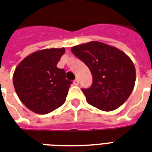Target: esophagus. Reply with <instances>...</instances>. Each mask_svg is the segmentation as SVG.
<instances>
[{
    "label": "esophagus",
    "instance_id": "34e87169",
    "mask_svg": "<svg viewBox=\"0 0 152 152\" xmlns=\"http://www.w3.org/2000/svg\"><path fill=\"white\" fill-rule=\"evenodd\" d=\"M73 84H74V85H78V84H79L78 79H76V80L73 81Z\"/></svg>",
    "mask_w": 152,
    "mask_h": 152
}]
</instances>
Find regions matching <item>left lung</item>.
<instances>
[{"label":"left lung","mask_w":152,"mask_h":152,"mask_svg":"<svg viewBox=\"0 0 152 152\" xmlns=\"http://www.w3.org/2000/svg\"><path fill=\"white\" fill-rule=\"evenodd\" d=\"M71 51L88 67L92 75L91 87L82 88L89 104L110 112L128 99L135 82V66L128 56L99 41L76 45Z\"/></svg>","instance_id":"1"}]
</instances>
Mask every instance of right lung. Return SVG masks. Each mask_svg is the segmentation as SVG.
Here are the masks:
<instances>
[{"label":"right lung","mask_w":152,"mask_h":152,"mask_svg":"<svg viewBox=\"0 0 152 152\" xmlns=\"http://www.w3.org/2000/svg\"><path fill=\"white\" fill-rule=\"evenodd\" d=\"M65 49L46 48L25 57L15 69L12 81L20 101L37 114H48L65 102L72 81L56 67Z\"/></svg>","instance_id":"1"}]
</instances>
